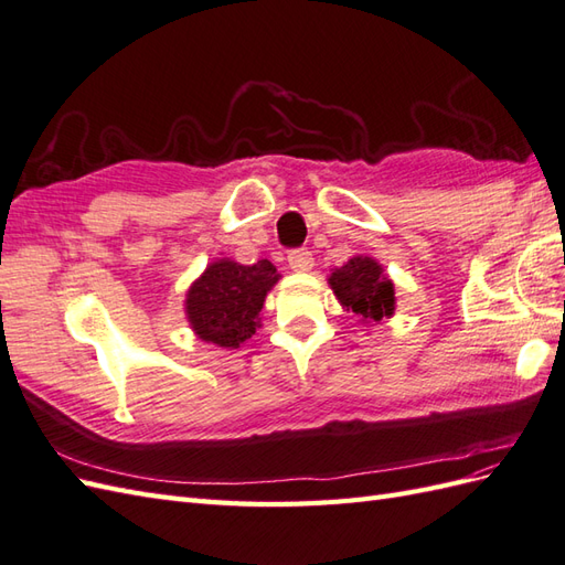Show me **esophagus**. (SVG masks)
Returning a JSON list of instances; mask_svg holds the SVG:
<instances>
[{
    "mask_svg": "<svg viewBox=\"0 0 565 565\" xmlns=\"http://www.w3.org/2000/svg\"><path fill=\"white\" fill-rule=\"evenodd\" d=\"M287 264H290V268L297 273H307L313 268V256L307 249H295L290 252V256H287Z\"/></svg>",
    "mask_w": 565,
    "mask_h": 565,
    "instance_id": "1",
    "label": "esophagus"
}]
</instances>
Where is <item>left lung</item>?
<instances>
[{"instance_id": "left-lung-1", "label": "left lung", "mask_w": 565, "mask_h": 565, "mask_svg": "<svg viewBox=\"0 0 565 565\" xmlns=\"http://www.w3.org/2000/svg\"><path fill=\"white\" fill-rule=\"evenodd\" d=\"M328 285L340 305L366 323L391 319L395 311V287L371 256H352L330 273Z\"/></svg>"}]
</instances>
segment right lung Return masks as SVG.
Segmentation results:
<instances>
[{"label": "right lung", "instance_id": "1", "mask_svg": "<svg viewBox=\"0 0 565 565\" xmlns=\"http://www.w3.org/2000/svg\"><path fill=\"white\" fill-rule=\"evenodd\" d=\"M280 280L270 260L242 266L232 258H217L203 270L186 292V319L203 342L217 348H239L258 328V313L266 295Z\"/></svg>", "mask_w": 565, "mask_h": 565}]
</instances>
